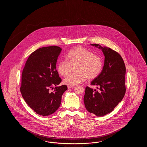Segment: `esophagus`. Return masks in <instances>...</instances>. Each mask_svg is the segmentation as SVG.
I'll list each match as a JSON object with an SVG mask.
<instances>
[{
	"mask_svg": "<svg viewBox=\"0 0 147 147\" xmlns=\"http://www.w3.org/2000/svg\"><path fill=\"white\" fill-rule=\"evenodd\" d=\"M75 86H71V85H68V89H70V88H74Z\"/></svg>",
	"mask_w": 147,
	"mask_h": 147,
	"instance_id": "esophagus-1",
	"label": "esophagus"
}]
</instances>
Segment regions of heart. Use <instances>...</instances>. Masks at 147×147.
Segmentation results:
<instances>
[{"label": "heart", "mask_w": 147, "mask_h": 147, "mask_svg": "<svg viewBox=\"0 0 147 147\" xmlns=\"http://www.w3.org/2000/svg\"><path fill=\"white\" fill-rule=\"evenodd\" d=\"M67 61H62L58 63L57 71L63 76H67L72 67L76 66V74L70 75L66 77L64 83L71 86L85 82L87 79L94 80L101 73L104 67L102 58L95 55L92 52L82 47L71 49L66 55Z\"/></svg>", "instance_id": "obj_1"}]
</instances>
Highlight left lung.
Masks as SVG:
<instances>
[{"mask_svg":"<svg viewBox=\"0 0 147 147\" xmlns=\"http://www.w3.org/2000/svg\"><path fill=\"white\" fill-rule=\"evenodd\" d=\"M105 56V63L101 73L91 82L96 85L93 90L86 86L84 97L86 110L97 116H102L112 112L124 97L126 92V67L122 57L110 48L102 47L98 44Z\"/></svg>","mask_w":147,"mask_h":147,"instance_id":"8db88e82","label":"left lung"}]
</instances>
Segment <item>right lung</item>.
Returning a JSON list of instances; mask_svg holds the SVG:
<instances>
[{
  "mask_svg": "<svg viewBox=\"0 0 147 147\" xmlns=\"http://www.w3.org/2000/svg\"><path fill=\"white\" fill-rule=\"evenodd\" d=\"M62 50L57 46L36 50L29 56L22 70L21 95L38 115L46 116L56 111L61 104L64 92L67 90L66 85L57 86L62 81L56 69ZM51 88L54 90L50 92Z\"/></svg>",
  "mask_w": 147,
  "mask_h": 147,
  "instance_id": "1",
  "label": "right lung"
}]
</instances>
